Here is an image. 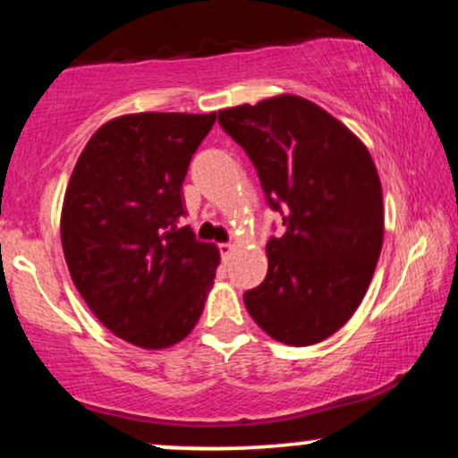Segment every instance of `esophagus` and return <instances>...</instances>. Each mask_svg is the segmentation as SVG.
<instances>
[{
    "mask_svg": "<svg viewBox=\"0 0 458 458\" xmlns=\"http://www.w3.org/2000/svg\"><path fill=\"white\" fill-rule=\"evenodd\" d=\"M233 251H234V245H230V243H219V254H222L224 260L233 259Z\"/></svg>",
    "mask_w": 458,
    "mask_h": 458,
    "instance_id": "1",
    "label": "esophagus"
}]
</instances>
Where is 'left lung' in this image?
Wrapping results in <instances>:
<instances>
[{"label": "left lung", "instance_id": "1", "mask_svg": "<svg viewBox=\"0 0 458 458\" xmlns=\"http://www.w3.org/2000/svg\"><path fill=\"white\" fill-rule=\"evenodd\" d=\"M286 228L265 282L243 295L256 325L291 346L323 343L355 314L383 245L379 172L366 144L317 103L277 94L219 109Z\"/></svg>", "mask_w": 458, "mask_h": 458}]
</instances>
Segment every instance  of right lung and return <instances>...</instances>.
I'll use <instances>...</instances> for the list:
<instances>
[{"label":"right lung","mask_w":458,"mask_h":458,"mask_svg":"<svg viewBox=\"0 0 458 458\" xmlns=\"http://www.w3.org/2000/svg\"><path fill=\"white\" fill-rule=\"evenodd\" d=\"M211 114H124L81 150L60 215L79 295L118 338L146 351L185 340L202 317L219 250L178 222L189 161Z\"/></svg>","instance_id":"right-lung-1"}]
</instances>
